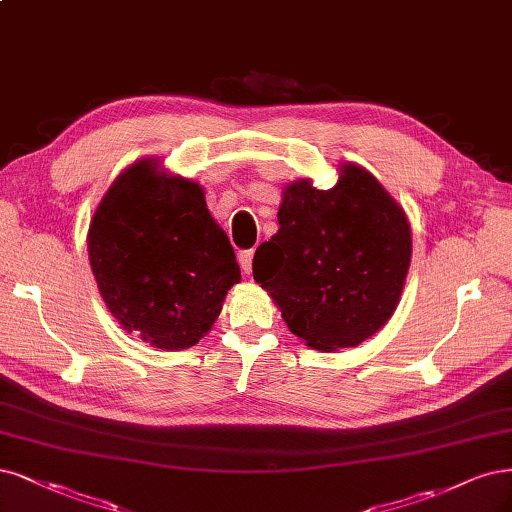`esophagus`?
Here are the masks:
<instances>
[{
    "label": "esophagus",
    "mask_w": 512,
    "mask_h": 512,
    "mask_svg": "<svg viewBox=\"0 0 512 512\" xmlns=\"http://www.w3.org/2000/svg\"><path fill=\"white\" fill-rule=\"evenodd\" d=\"M252 260H254V250H245L239 254V264H241V271L245 275L252 273Z\"/></svg>",
    "instance_id": "34e87169"
}]
</instances>
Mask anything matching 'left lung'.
Returning a JSON list of instances; mask_svg holds the SVG:
<instances>
[{"label": "left lung", "instance_id": "1", "mask_svg": "<svg viewBox=\"0 0 512 512\" xmlns=\"http://www.w3.org/2000/svg\"><path fill=\"white\" fill-rule=\"evenodd\" d=\"M279 231L258 248L254 279L307 347H356L394 315L411 267V224L373 173L339 165L332 188L288 184Z\"/></svg>", "mask_w": 512, "mask_h": 512}]
</instances>
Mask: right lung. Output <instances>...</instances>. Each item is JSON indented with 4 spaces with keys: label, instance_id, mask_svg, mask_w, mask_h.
<instances>
[{
    "label": "right lung",
    "instance_id": "right-lung-1",
    "mask_svg": "<svg viewBox=\"0 0 512 512\" xmlns=\"http://www.w3.org/2000/svg\"><path fill=\"white\" fill-rule=\"evenodd\" d=\"M88 260L105 307L156 349L197 345L241 281L226 233L199 182L139 158L105 192L88 224Z\"/></svg>",
    "mask_w": 512,
    "mask_h": 512
}]
</instances>
